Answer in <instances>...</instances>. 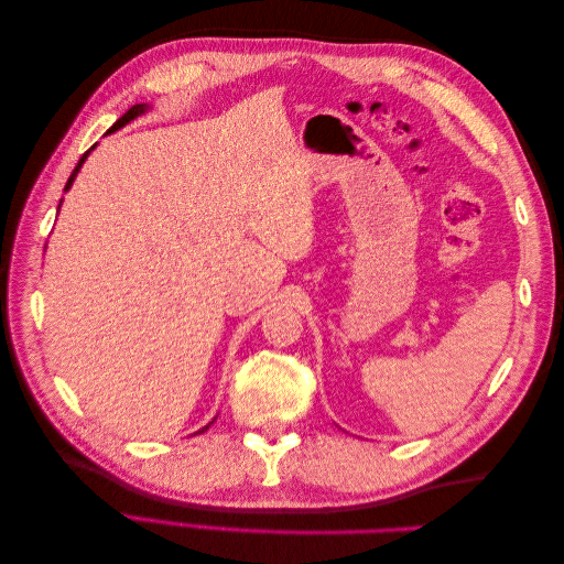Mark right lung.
Instances as JSON below:
<instances>
[{"label":"right lung","mask_w":564,"mask_h":564,"mask_svg":"<svg viewBox=\"0 0 564 564\" xmlns=\"http://www.w3.org/2000/svg\"><path fill=\"white\" fill-rule=\"evenodd\" d=\"M141 112H145V106H133V108H129V110H127V112H124L122 117H119V119H117V122H115V124L110 127V131H108V133H112V131H115V129H119V127H124L127 122H131V119H133V117H139ZM89 152H91V150H87V152H84V155H82V160H79V162H77V166H75V172L70 174V178H67V183H65V193H67V191H70V185H73V181H75V176H77V172H79V166L84 164V160H87V158H89ZM202 431H204V429H202Z\"/></svg>","instance_id":"1"}]
</instances>
